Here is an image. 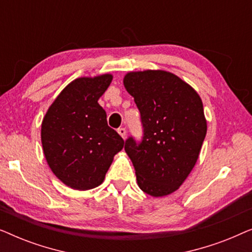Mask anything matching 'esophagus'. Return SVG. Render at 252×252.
<instances>
[{"label":"esophagus","instance_id":"esophagus-1","mask_svg":"<svg viewBox=\"0 0 252 252\" xmlns=\"http://www.w3.org/2000/svg\"><path fill=\"white\" fill-rule=\"evenodd\" d=\"M118 133H119V135L123 137V139H126V129L125 128H118Z\"/></svg>","mask_w":252,"mask_h":252}]
</instances>
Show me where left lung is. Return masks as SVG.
Segmentation results:
<instances>
[{
	"label": "left lung",
	"mask_w": 252,
	"mask_h": 252,
	"mask_svg": "<svg viewBox=\"0 0 252 252\" xmlns=\"http://www.w3.org/2000/svg\"><path fill=\"white\" fill-rule=\"evenodd\" d=\"M126 91L141 113L143 137H128L125 151L135 168L137 185L160 197L179 189L194 168L206 135V119L199 95L171 72H129Z\"/></svg>",
	"instance_id": "obj_1"
}]
</instances>
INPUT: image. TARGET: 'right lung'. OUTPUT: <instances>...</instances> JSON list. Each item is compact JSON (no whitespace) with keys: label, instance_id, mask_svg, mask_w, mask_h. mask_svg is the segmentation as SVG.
I'll return each instance as SVG.
<instances>
[{"label":"right lung","instance_id":"add662e5","mask_svg":"<svg viewBox=\"0 0 252 252\" xmlns=\"http://www.w3.org/2000/svg\"><path fill=\"white\" fill-rule=\"evenodd\" d=\"M112 74L82 77L70 82L49 106L41 126V142L53 173L77 190L103 182L124 140L108 126L98 98Z\"/></svg>","mask_w":252,"mask_h":252}]
</instances>
